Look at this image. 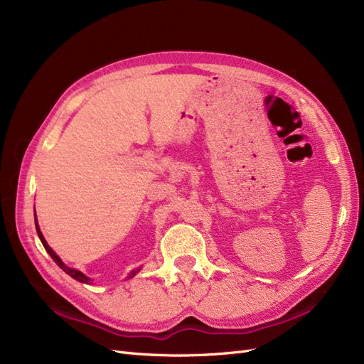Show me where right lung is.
I'll return each instance as SVG.
<instances>
[{
  "label": "right lung",
  "instance_id": "add662e5",
  "mask_svg": "<svg viewBox=\"0 0 364 364\" xmlns=\"http://www.w3.org/2000/svg\"><path fill=\"white\" fill-rule=\"evenodd\" d=\"M34 222H36V230H37V234H38L40 240H42V243H43V246H45L46 252L50 255V258H52L53 261H55V264H57V265L61 268L63 272H65L67 274L72 276L73 279H76V280H79V282H82V284H88L90 279H88L85 274H82V273H80V272H77V270H73V268H69V267H67V265H64V264H63V261L58 258V255H57L55 252H53V250H52V249L48 246V243H46L45 237L42 235V232H40V228H38V223H37V219H36V214H34ZM136 273H138V270H136V272H132V273H130V277H132V276H134V274H136Z\"/></svg>",
  "mask_w": 364,
  "mask_h": 364
}]
</instances>
